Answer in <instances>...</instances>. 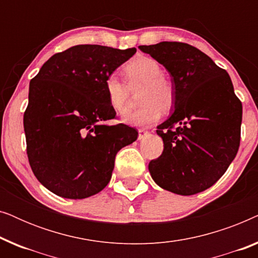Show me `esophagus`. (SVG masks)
<instances>
[{"instance_id": "34e87169", "label": "esophagus", "mask_w": 258, "mask_h": 258, "mask_svg": "<svg viewBox=\"0 0 258 258\" xmlns=\"http://www.w3.org/2000/svg\"><path fill=\"white\" fill-rule=\"evenodd\" d=\"M148 135H149V133H148L147 130H144V129L139 130V140H143L144 137H147Z\"/></svg>"}]
</instances>
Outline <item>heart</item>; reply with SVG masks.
I'll return each mask as SVG.
<instances>
[{
  "label": "heart",
  "mask_w": 258,
  "mask_h": 258,
  "mask_svg": "<svg viewBox=\"0 0 258 258\" xmlns=\"http://www.w3.org/2000/svg\"><path fill=\"white\" fill-rule=\"evenodd\" d=\"M162 66L149 56H136L124 67L130 86L142 84L139 102L142 107L123 116L122 121L130 125L149 126L161 118L162 111L174 107L176 90L174 83L163 74ZM104 90L112 110L124 114L128 110V88L115 74L105 77Z\"/></svg>",
  "instance_id": "b5f03b06"
}]
</instances>
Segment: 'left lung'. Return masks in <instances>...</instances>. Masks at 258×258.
<instances>
[{
	"label": "left lung",
	"mask_w": 258,
	"mask_h": 258,
	"mask_svg": "<svg viewBox=\"0 0 258 258\" xmlns=\"http://www.w3.org/2000/svg\"><path fill=\"white\" fill-rule=\"evenodd\" d=\"M139 48L164 66L176 90L174 112L156 130L164 149L150 161L151 177L177 195L204 191L223 176L239 148L242 103L230 76L182 42Z\"/></svg>",
	"instance_id": "left-lung-1"
}]
</instances>
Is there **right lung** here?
<instances>
[{"label":"right lung","mask_w":258,"mask_h":258,"mask_svg":"<svg viewBox=\"0 0 258 258\" xmlns=\"http://www.w3.org/2000/svg\"><path fill=\"white\" fill-rule=\"evenodd\" d=\"M135 52L75 45L52 55L30 81L23 116L28 160L55 195L82 200L100 192L110 181L116 154L137 140L135 128L104 123L116 116L105 77Z\"/></svg>","instance_id":"add662e5"}]
</instances>
